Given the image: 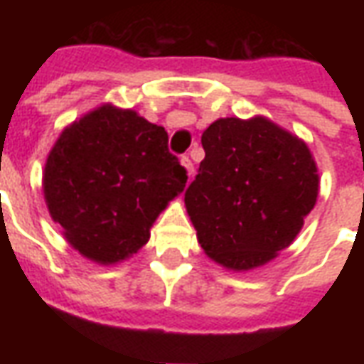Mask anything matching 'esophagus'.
Wrapping results in <instances>:
<instances>
[{"label": "esophagus", "instance_id": "obj_1", "mask_svg": "<svg viewBox=\"0 0 364 364\" xmlns=\"http://www.w3.org/2000/svg\"><path fill=\"white\" fill-rule=\"evenodd\" d=\"M181 166L185 167V171H187V175H189V179L193 177V173H195V167H193V161H191L187 156H183L181 158Z\"/></svg>", "mask_w": 364, "mask_h": 364}]
</instances>
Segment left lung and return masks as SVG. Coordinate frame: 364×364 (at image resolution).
Returning <instances> with one entry per match:
<instances>
[{
	"mask_svg": "<svg viewBox=\"0 0 364 364\" xmlns=\"http://www.w3.org/2000/svg\"><path fill=\"white\" fill-rule=\"evenodd\" d=\"M185 206L205 253L228 271H252L289 247L318 200L308 144L267 117L214 120Z\"/></svg>",
	"mask_w": 364,
	"mask_h": 364,
	"instance_id": "obj_1",
	"label": "left lung"
}]
</instances>
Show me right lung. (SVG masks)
<instances>
[{
	"label": "right lung",
	"mask_w": 364,
	"mask_h": 364,
	"mask_svg": "<svg viewBox=\"0 0 364 364\" xmlns=\"http://www.w3.org/2000/svg\"><path fill=\"white\" fill-rule=\"evenodd\" d=\"M185 183L166 128L111 103L64 128L43 171L52 220L99 265H117L148 244L156 218Z\"/></svg>",
	"instance_id": "right-lung-1"
}]
</instances>
